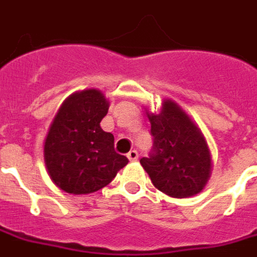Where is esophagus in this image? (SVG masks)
I'll return each mask as SVG.
<instances>
[{
	"label": "esophagus",
	"instance_id": "obj_1",
	"mask_svg": "<svg viewBox=\"0 0 257 257\" xmlns=\"http://www.w3.org/2000/svg\"><path fill=\"white\" fill-rule=\"evenodd\" d=\"M128 158H129V161H136V160L139 158L137 150H131V152L128 153Z\"/></svg>",
	"mask_w": 257,
	"mask_h": 257
}]
</instances>
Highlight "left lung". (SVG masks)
I'll return each mask as SVG.
<instances>
[{
	"label": "left lung",
	"mask_w": 257,
	"mask_h": 257,
	"mask_svg": "<svg viewBox=\"0 0 257 257\" xmlns=\"http://www.w3.org/2000/svg\"><path fill=\"white\" fill-rule=\"evenodd\" d=\"M153 150L140 164L160 191L173 198L201 193L211 176V153L203 133L173 100H164L160 113L148 112Z\"/></svg>",
	"instance_id": "left-lung-1"
}]
</instances>
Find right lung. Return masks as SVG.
Returning <instances> with one entry per match:
<instances>
[{"instance_id": "1", "label": "right lung", "mask_w": 257, "mask_h": 257, "mask_svg": "<svg viewBox=\"0 0 257 257\" xmlns=\"http://www.w3.org/2000/svg\"><path fill=\"white\" fill-rule=\"evenodd\" d=\"M108 108L101 91L83 89L64 100L50 125L43 148L46 169L66 193H95L128 164L116 153L113 135L100 126Z\"/></svg>"}]
</instances>
